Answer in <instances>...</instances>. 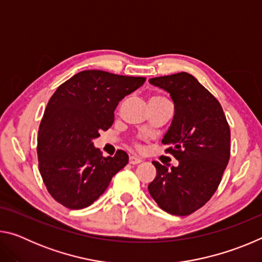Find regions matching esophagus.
Returning <instances> with one entry per match:
<instances>
[{
	"label": "esophagus",
	"mask_w": 262,
	"mask_h": 262,
	"mask_svg": "<svg viewBox=\"0 0 262 262\" xmlns=\"http://www.w3.org/2000/svg\"><path fill=\"white\" fill-rule=\"evenodd\" d=\"M142 162V159L136 157V156H130L129 157V163L132 164V165H136V164H140Z\"/></svg>",
	"instance_id": "34e87169"
}]
</instances>
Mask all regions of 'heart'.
<instances>
[{
  "label": "heart",
  "instance_id": "b5f03b06",
  "mask_svg": "<svg viewBox=\"0 0 262 262\" xmlns=\"http://www.w3.org/2000/svg\"><path fill=\"white\" fill-rule=\"evenodd\" d=\"M156 99H166V98H164V97H162V96H154V97H151V98H150V100H156ZM135 147L137 149H141V145L139 143H136Z\"/></svg>",
  "mask_w": 262,
  "mask_h": 262
}]
</instances>
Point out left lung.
<instances>
[{"label": "left lung", "mask_w": 262, "mask_h": 262, "mask_svg": "<svg viewBox=\"0 0 262 262\" xmlns=\"http://www.w3.org/2000/svg\"><path fill=\"white\" fill-rule=\"evenodd\" d=\"M170 94L173 120L162 143L178 166L152 162L157 174L148 189L159 208L187 216L210 200L230 158V127L221 104L188 73L150 78Z\"/></svg>", "instance_id": "left-lung-1"}]
</instances>
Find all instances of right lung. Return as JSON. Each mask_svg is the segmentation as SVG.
<instances>
[{
    "label": "right lung",
    "mask_w": 262,
    "mask_h": 262,
    "mask_svg": "<svg viewBox=\"0 0 262 262\" xmlns=\"http://www.w3.org/2000/svg\"><path fill=\"white\" fill-rule=\"evenodd\" d=\"M145 77L83 70L51 97L38 133V162L53 199L69 209L92 205L128 163L118 150L103 157L92 140L113 125L119 101L143 85Z\"/></svg>",
    "instance_id": "right-lung-1"
}]
</instances>
